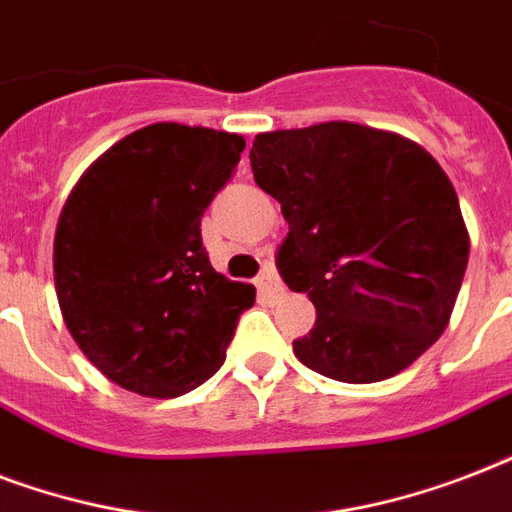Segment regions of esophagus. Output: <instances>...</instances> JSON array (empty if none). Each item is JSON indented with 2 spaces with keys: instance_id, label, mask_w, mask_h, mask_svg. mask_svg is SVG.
<instances>
[{
  "instance_id": "esophagus-1",
  "label": "esophagus",
  "mask_w": 512,
  "mask_h": 512,
  "mask_svg": "<svg viewBox=\"0 0 512 512\" xmlns=\"http://www.w3.org/2000/svg\"><path fill=\"white\" fill-rule=\"evenodd\" d=\"M257 289L268 297H276L284 292V287H281V281L279 276H276V268H273V265H265L263 273L257 276Z\"/></svg>"
}]
</instances>
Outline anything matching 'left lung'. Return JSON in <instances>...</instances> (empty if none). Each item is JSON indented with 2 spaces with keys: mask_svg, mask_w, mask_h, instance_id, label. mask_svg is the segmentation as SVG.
<instances>
[{
  "mask_svg": "<svg viewBox=\"0 0 512 512\" xmlns=\"http://www.w3.org/2000/svg\"><path fill=\"white\" fill-rule=\"evenodd\" d=\"M249 162L289 223L281 279L316 305L295 356L356 385L417 361L452 319L470 255L441 164L414 140L353 122L263 132Z\"/></svg>",
  "mask_w": 512,
  "mask_h": 512,
  "instance_id": "8db88e82",
  "label": "left lung"
}]
</instances>
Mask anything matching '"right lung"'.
I'll return each instance as SVG.
<instances>
[{
    "label": "right lung",
    "instance_id": "1",
    "mask_svg": "<svg viewBox=\"0 0 512 512\" xmlns=\"http://www.w3.org/2000/svg\"><path fill=\"white\" fill-rule=\"evenodd\" d=\"M244 138L159 122L79 177L55 231V292L82 353L124 390L175 398L223 366L255 287L201 247V215L231 180Z\"/></svg>",
    "mask_w": 512,
    "mask_h": 512
}]
</instances>
